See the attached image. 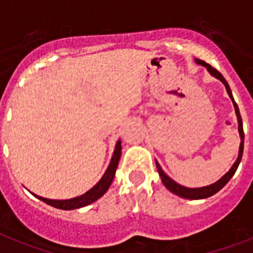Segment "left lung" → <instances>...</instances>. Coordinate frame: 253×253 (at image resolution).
Returning a JSON list of instances; mask_svg holds the SVG:
<instances>
[{"label":"left lung","instance_id":"8db88e82","mask_svg":"<svg viewBox=\"0 0 253 253\" xmlns=\"http://www.w3.org/2000/svg\"><path fill=\"white\" fill-rule=\"evenodd\" d=\"M195 61H197L198 64H201V65H203V67L207 68L210 73H211L213 77H216L217 80L221 81L222 84H225V87H226V91H228L229 96H230V99L233 100V104H234V108H235V113H237V118H238V130H239V135H241V146H239L238 158H237L235 163L233 165V167L229 169V172L225 173L221 179L218 180V181H216L215 184H212V185H209V186H203V188H193L192 189V188H185V186L179 185L177 182L173 181L171 177H169L166 173L163 172L162 169H161V166L158 165V162H156L157 169H158V173H159V176H161V179H162V182L165 184V186L169 189V192H172L173 194L179 195V197H182V198H186V199L209 198V197H211V195L216 194V193H217L220 189L224 188V186L228 184L229 180L233 177V175L235 173L237 169H238L239 163H241V159H242V154H243V144H245V132H243V123H242V117H241V113H239L238 105H237V103H235L234 99H233V95H231V90H230V87H229L228 82H226V80L222 77V74L220 73L217 69H215L213 67H211L210 64H207L206 61L199 60V59H195Z\"/></svg>","mask_w":253,"mask_h":253}]
</instances>
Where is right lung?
Segmentation results:
<instances>
[{
    "mask_svg": "<svg viewBox=\"0 0 253 253\" xmlns=\"http://www.w3.org/2000/svg\"><path fill=\"white\" fill-rule=\"evenodd\" d=\"M121 141L118 140V143L116 145V149H114L113 157H112V161L109 163V167L107 169L104 176L100 179V181L97 182L96 185L92 189H90L88 192L84 193V195H80L77 198L73 199H67V201H55V199H47V198H42V197H38L36 195L38 199H41L42 202L47 203V205L52 206L55 209H60V210H74V209H81V207H84V206L90 205V203L95 202L97 199L100 198L104 193L107 192L109 189L110 184L113 181L114 175H116V169L118 167V162H120L121 158Z\"/></svg>",
    "mask_w": 253,
    "mask_h": 253,
    "instance_id": "right-lung-1",
    "label": "right lung"
}]
</instances>
